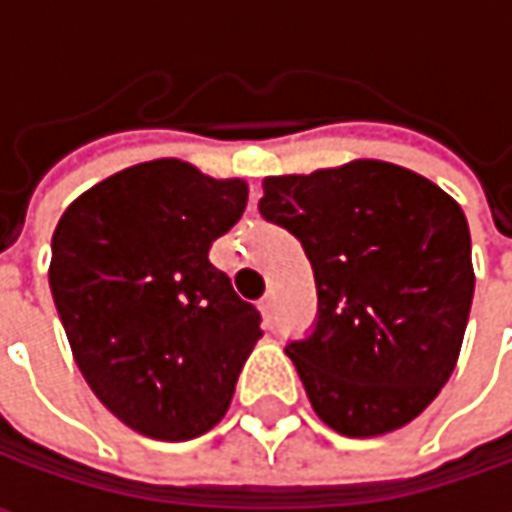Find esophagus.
Here are the masks:
<instances>
[{"label":"esophagus","instance_id":"obj_1","mask_svg":"<svg viewBox=\"0 0 512 512\" xmlns=\"http://www.w3.org/2000/svg\"><path fill=\"white\" fill-rule=\"evenodd\" d=\"M259 310L265 313V319H273V310H276V296H273V293H267L265 299L259 302Z\"/></svg>","mask_w":512,"mask_h":512}]
</instances>
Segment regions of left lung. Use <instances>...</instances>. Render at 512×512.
I'll use <instances>...</instances> for the list:
<instances>
[{
	"mask_svg": "<svg viewBox=\"0 0 512 512\" xmlns=\"http://www.w3.org/2000/svg\"><path fill=\"white\" fill-rule=\"evenodd\" d=\"M262 187V216L302 242L316 276V330L285 350L316 416L350 439L410 424L459 362L476 287L464 210L379 159Z\"/></svg>",
	"mask_w": 512,
	"mask_h": 512,
	"instance_id": "1",
	"label": "left lung"
}]
</instances>
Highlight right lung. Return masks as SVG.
<instances>
[{
  "label": "right lung",
  "instance_id": "obj_1",
  "mask_svg": "<svg viewBox=\"0 0 512 512\" xmlns=\"http://www.w3.org/2000/svg\"><path fill=\"white\" fill-rule=\"evenodd\" d=\"M245 179L182 159L119 170L53 230L50 293L96 399L130 430L187 442L222 422L262 316L207 259L242 219Z\"/></svg>",
  "mask_w": 512,
  "mask_h": 512
}]
</instances>
